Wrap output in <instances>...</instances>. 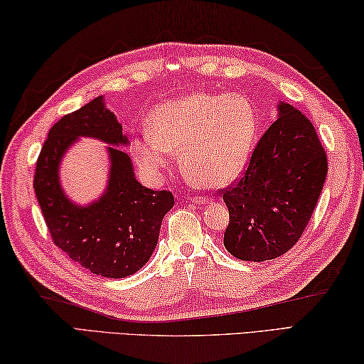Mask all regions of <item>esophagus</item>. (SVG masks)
Segmentation results:
<instances>
[{"instance_id": "esophagus-1", "label": "esophagus", "mask_w": 364, "mask_h": 364, "mask_svg": "<svg viewBox=\"0 0 364 364\" xmlns=\"http://www.w3.org/2000/svg\"><path fill=\"white\" fill-rule=\"evenodd\" d=\"M193 203H196V205L201 206V205H208L209 200L206 198V196H195V198H193Z\"/></svg>"}]
</instances>
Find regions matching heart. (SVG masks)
I'll return each mask as SVG.
<instances>
[{"mask_svg":"<svg viewBox=\"0 0 364 364\" xmlns=\"http://www.w3.org/2000/svg\"><path fill=\"white\" fill-rule=\"evenodd\" d=\"M257 129L256 110L245 95L195 92L158 107L132 151L150 178L161 176L172 151H181L187 176L219 188L246 168Z\"/></svg>","mask_w":364,"mask_h":364,"instance_id":"1","label":"heart"}]
</instances>
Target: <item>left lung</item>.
Masks as SVG:
<instances>
[{"label":"left lung","mask_w":364,"mask_h":364,"mask_svg":"<svg viewBox=\"0 0 364 364\" xmlns=\"http://www.w3.org/2000/svg\"><path fill=\"white\" fill-rule=\"evenodd\" d=\"M260 137L245 176L222 190L230 214L225 250L264 262L288 252L307 227L328 174V159L310 119L286 102Z\"/></svg>","instance_id":"1"}]
</instances>
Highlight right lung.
Returning a JSON list of instances; mask_svg holds the SVG:
<instances>
[{"mask_svg": "<svg viewBox=\"0 0 364 364\" xmlns=\"http://www.w3.org/2000/svg\"><path fill=\"white\" fill-rule=\"evenodd\" d=\"M81 136L107 143L109 177L105 193L87 205L68 199L60 183V164ZM129 145L104 95L60 118L50 127L36 161L35 193L55 246L94 275L126 278L139 272L155 251L174 196L144 187L136 178Z\"/></svg>", "mask_w": 364, "mask_h": 364, "instance_id": "obj_1", "label": "right lung"}]
</instances>
